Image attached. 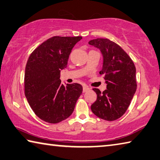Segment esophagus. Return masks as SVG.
<instances>
[{
  "label": "esophagus",
  "instance_id": "1",
  "mask_svg": "<svg viewBox=\"0 0 160 160\" xmlns=\"http://www.w3.org/2000/svg\"><path fill=\"white\" fill-rule=\"evenodd\" d=\"M89 90V88L87 85H83V92H86Z\"/></svg>",
  "mask_w": 160,
  "mask_h": 160
}]
</instances>
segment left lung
<instances>
[{"mask_svg": "<svg viewBox=\"0 0 160 160\" xmlns=\"http://www.w3.org/2000/svg\"><path fill=\"white\" fill-rule=\"evenodd\" d=\"M89 44L98 49L102 54L103 66L99 73L104 75L107 85L103 93L93 89L97 98L91 110L103 120H118L126 112L136 92L134 63L120 46L108 39H94Z\"/></svg>", "mask_w": 160, "mask_h": 160, "instance_id": "obj_1", "label": "left lung"}]
</instances>
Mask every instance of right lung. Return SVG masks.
<instances>
[{
    "instance_id": "1",
    "label": "right lung",
    "mask_w": 160,
    "mask_h": 160,
    "mask_svg": "<svg viewBox=\"0 0 160 160\" xmlns=\"http://www.w3.org/2000/svg\"><path fill=\"white\" fill-rule=\"evenodd\" d=\"M81 36H54L42 42L28 58L24 75L26 98L38 117L49 123L66 120L73 112L82 92L80 84H66L60 80L72 48Z\"/></svg>"
}]
</instances>
